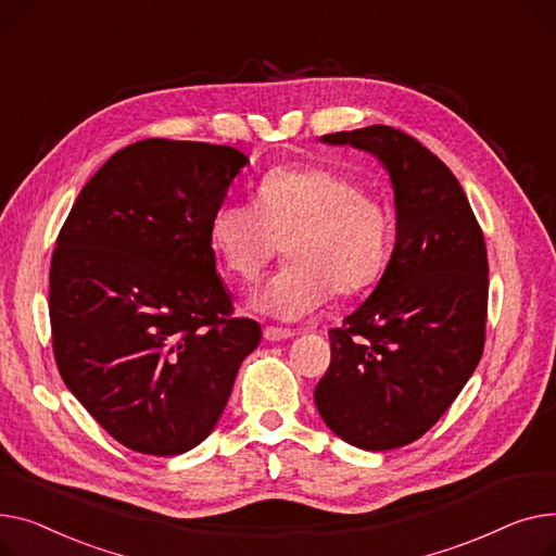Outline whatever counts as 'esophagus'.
Wrapping results in <instances>:
<instances>
[{
	"instance_id": "obj_1",
	"label": "esophagus",
	"mask_w": 556,
	"mask_h": 556,
	"mask_svg": "<svg viewBox=\"0 0 556 556\" xmlns=\"http://www.w3.org/2000/svg\"><path fill=\"white\" fill-rule=\"evenodd\" d=\"M263 334H265V339H267V341H285V339H291V337H293V332H291V330L274 328V325H267Z\"/></svg>"
}]
</instances>
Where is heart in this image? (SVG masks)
Segmentation results:
<instances>
[{"mask_svg":"<svg viewBox=\"0 0 556 556\" xmlns=\"http://www.w3.org/2000/svg\"><path fill=\"white\" fill-rule=\"evenodd\" d=\"M208 238L224 269L242 282L263 274L285 242L289 263L255 293L253 305L301 318L332 291L350 296L381 278L395 242V217L352 175L291 163L260 177L255 204L222 202Z\"/></svg>","mask_w":556,"mask_h":556,"instance_id":"b5f03b06","label":"heart"}]
</instances>
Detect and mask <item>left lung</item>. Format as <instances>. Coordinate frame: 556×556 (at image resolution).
I'll return each instance as SVG.
<instances>
[{
	"mask_svg": "<svg viewBox=\"0 0 556 556\" xmlns=\"http://www.w3.org/2000/svg\"><path fill=\"white\" fill-rule=\"evenodd\" d=\"M383 161L397 242L370 299L330 330V368L314 390L345 442L388 451L419 440L473 375L486 325L482 228L460 181L417 139L388 125L325 135Z\"/></svg>",
	"mask_w": 556,
	"mask_h": 556,
	"instance_id": "8db88e82",
	"label": "left lung"
}]
</instances>
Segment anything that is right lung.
<instances>
[{
    "label": "right lung",
    "mask_w": 556,
    "mask_h": 556,
    "mask_svg": "<svg viewBox=\"0 0 556 556\" xmlns=\"http://www.w3.org/2000/svg\"><path fill=\"white\" fill-rule=\"evenodd\" d=\"M247 163L228 146L137 141L85 184L60 228L49 271L60 377L137 453L198 446L263 337L233 316L208 238Z\"/></svg>",
    "instance_id": "right-lung-1"
}]
</instances>
